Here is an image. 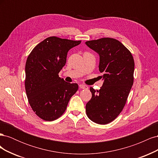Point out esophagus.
<instances>
[{"mask_svg": "<svg viewBox=\"0 0 158 158\" xmlns=\"http://www.w3.org/2000/svg\"><path fill=\"white\" fill-rule=\"evenodd\" d=\"M79 87H80V88H81V89H88V85H84V84H80L79 85Z\"/></svg>", "mask_w": 158, "mask_h": 158, "instance_id": "1", "label": "esophagus"}]
</instances>
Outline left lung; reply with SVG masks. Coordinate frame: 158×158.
<instances>
[{
    "mask_svg": "<svg viewBox=\"0 0 158 158\" xmlns=\"http://www.w3.org/2000/svg\"><path fill=\"white\" fill-rule=\"evenodd\" d=\"M85 44L99 55V70L104 80L100 89L90 88L92 97L85 111L91 121L106 125L114 120L125 106L134 82L135 61L127 47L113 38L88 41Z\"/></svg>",
    "mask_w": 158,
    "mask_h": 158,
    "instance_id": "1",
    "label": "left lung"
}]
</instances>
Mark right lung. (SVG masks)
Returning a JSON list of instances; mask_svg holds the SVG:
<instances>
[{"label":"right lung","instance_id":"obj_1","mask_svg":"<svg viewBox=\"0 0 158 158\" xmlns=\"http://www.w3.org/2000/svg\"><path fill=\"white\" fill-rule=\"evenodd\" d=\"M81 41L46 38L37 45L26 63L25 88L33 111L41 119L52 121L64 113L78 85L59 76L65 65L69 51Z\"/></svg>","mask_w":158,"mask_h":158}]
</instances>
